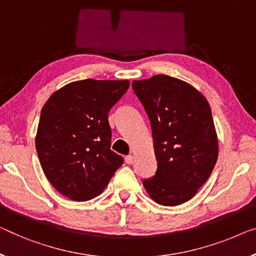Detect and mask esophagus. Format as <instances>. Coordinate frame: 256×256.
Segmentation results:
<instances>
[{
    "label": "esophagus",
    "instance_id": "34e87169",
    "mask_svg": "<svg viewBox=\"0 0 256 256\" xmlns=\"http://www.w3.org/2000/svg\"><path fill=\"white\" fill-rule=\"evenodd\" d=\"M125 162H126L128 164H132V163H133V156L132 155L125 156Z\"/></svg>",
    "mask_w": 256,
    "mask_h": 256
}]
</instances>
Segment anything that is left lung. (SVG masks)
Returning a JSON list of instances; mask_svg holds the SVG:
<instances>
[{"label":"left lung","mask_w":256,"mask_h":256,"mask_svg":"<svg viewBox=\"0 0 256 256\" xmlns=\"http://www.w3.org/2000/svg\"><path fill=\"white\" fill-rule=\"evenodd\" d=\"M132 87L150 118L158 161L144 188L158 204H184L207 182L218 156L210 106L190 84L166 74L134 80Z\"/></svg>","instance_id":"8db88e82"}]
</instances>
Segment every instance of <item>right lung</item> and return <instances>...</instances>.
<instances>
[{
    "label": "right lung",
    "mask_w": 256,
    "mask_h": 256,
    "mask_svg": "<svg viewBox=\"0 0 256 256\" xmlns=\"http://www.w3.org/2000/svg\"><path fill=\"white\" fill-rule=\"evenodd\" d=\"M128 86V80H79L46 102L36 148L46 177L64 196L93 199L123 164V158L110 150L108 114Z\"/></svg>",
    "instance_id": "1"
}]
</instances>
